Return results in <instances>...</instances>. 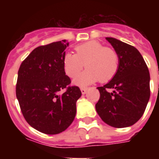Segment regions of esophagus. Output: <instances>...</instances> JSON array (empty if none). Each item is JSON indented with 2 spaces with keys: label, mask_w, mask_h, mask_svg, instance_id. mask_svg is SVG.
I'll return each mask as SVG.
<instances>
[{
  "label": "esophagus",
  "mask_w": 159,
  "mask_h": 159,
  "mask_svg": "<svg viewBox=\"0 0 159 159\" xmlns=\"http://www.w3.org/2000/svg\"><path fill=\"white\" fill-rule=\"evenodd\" d=\"M87 87H81V92H82V94H86L87 93Z\"/></svg>",
  "instance_id": "1"
}]
</instances>
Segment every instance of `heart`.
<instances>
[{"label":"heart","mask_w":159,"mask_h":159,"mask_svg":"<svg viewBox=\"0 0 159 159\" xmlns=\"http://www.w3.org/2000/svg\"><path fill=\"white\" fill-rule=\"evenodd\" d=\"M76 53H65L62 66L65 73L74 78L86 66L87 68L74 80L78 86H87L99 80L101 82L111 81L120 67V57L114 48L105 47L99 41L92 40L75 47Z\"/></svg>","instance_id":"heart-1"}]
</instances>
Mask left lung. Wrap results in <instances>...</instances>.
<instances>
[{
	"label": "left lung",
	"mask_w": 159,
	"mask_h": 159,
	"mask_svg": "<svg viewBox=\"0 0 159 159\" xmlns=\"http://www.w3.org/2000/svg\"><path fill=\"white\" fill-rule=\"evenodd\" d=\"M120 57L116 75L103 87H97L100 99L96 110L109 125L125 128L135 124L144 113L150 97L148 68L142 55L134 46L107 37ZM108 89H113L109 93Z\"/></svg>",
	"instance_id": "obj_1"
}]
</instances>
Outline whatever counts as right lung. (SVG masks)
<instances>
[{"instance_id":"right-lung-1","label":"right lung","mask_w":159,"mask_h":159,"mask_svg":"<svg viewBox=\"0 0 159 159\" xmlns=\"http://www.w3.org/2000/svg\"><path fill=\"white\" fill-rule=\"evenodd\" d=\"M68 44L64 39L34 48L18 71L16 92L21 112L30 125L46 134L68 128L82 96L79 87L69 86L71 80L62 66ZM62 89L66 91L60 95Z\"/></svg>"}]
</instances>
